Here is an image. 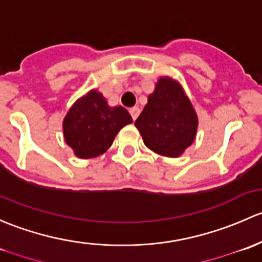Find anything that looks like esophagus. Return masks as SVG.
I'll use <instances>...</instances> for the list:
<instances>
[{"label":"esophagus","mask_w":262,"mask_h":262,"mask_svg":"<svg viewBox=\"0 0 262 262\" xmlns=\"http://www.w3.org/2000/svg\"><path fill=\"white\" fill-rule=\"evenodd\" d=\"M130 113H131L132 120L135 121L137 117H139V115H140V108H139V107H132V108H130Z\"/></svg>","instance_id":"34e87169"}]
</instances>
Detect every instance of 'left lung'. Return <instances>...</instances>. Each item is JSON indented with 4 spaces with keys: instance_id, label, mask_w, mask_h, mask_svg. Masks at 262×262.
I'll return each instance as SVG.
<instances>
[{
    "instance_id": "obj_1",
    "label": "left lung",
    "mask_w": 262,
    "mask_h": 262,
    "mask_svg": "<svg viewBox=\"0 0 262 262\" xmlns=\"http://www.w3.org/2000/svg\"><path fill=\"white\" fill-rule=\"evenodd\" d=\"M135 126L154 152L179 158L195 140L198 117L179 82L160 77Z\"/></svg>"
}]
</instances>
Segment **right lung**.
Returning a JSON list of instances; mask_svg holds the SVG:
<instances>
[{
	"mask_svg": "<svg viewBox=\"0 0 262 262\" xmlns=\"http://www.w3.org/2000/svg\"><path fill=\"white\" fill-rule=\"evenodd\" d=\"M131 122L127 110L110 107L102 93L92 90L77 99L64 117V139L78 158H97L111 147L118 131Z\"/></svg>",
	"mask_w": 262,
	"mask_h": 262,
	"instance_id": "add662e5",
	"label": "right lung"
}]
</instances>
